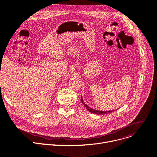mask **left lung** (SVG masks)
<instances>
[{
  "label": "left lung",
  "mask_w": 157,
  "mask_h": 157,
  "mask_svg": "<svg viewBox=\"0 0 157 157\" xmlns=\"http://www.w3.org/2000/svg\"><path fill=\"white\" fill-rule=\"evenodd\" d=\"M81 102L83 103V104L85 106V108H86V109L90 112L91 113H94V114H108V113H112L113 111H114L115 110H111V111H98V110H97V109H93V108H90L89 106H88L87 104H86L84 101H83V98H82V96H81Z\"/></svg>",
  "instance_id": "left-lung-1"
}]
</instances>
